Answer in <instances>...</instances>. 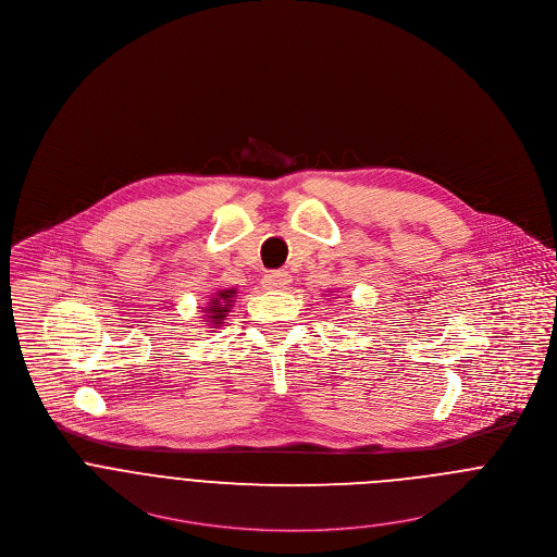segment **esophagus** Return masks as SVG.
I'll use <instances>...</instances> for the list:
<instances>
[{"mask_svg":"<svg viewBox=\"0 0 557 557\" xmlns=\"http://www.w3.org/2000/svg\"><path fill=\"white\" fill-rule=\"evenodd\" d=\"M289 283H292V276L285 270H272L263 276V285L268 289H285Z\"/></svg>","mask_w":557,"mask_h":557,"instance_id":"esophagus-1","label":"esophagus"}]
</instances>
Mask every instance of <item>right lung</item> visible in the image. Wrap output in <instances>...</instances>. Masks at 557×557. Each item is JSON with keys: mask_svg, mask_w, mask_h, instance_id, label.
<instances>
[{"mask_svg": "<svg viewBox=\"0 0 557 557\" xmlns=\"http://www.w3.org/2000/svg\"><path fill=\"white\" fill-rule=\"evenodd\" d=\"M236 294H238L236 289H221V292H216V294L210 298L208 306H203V319H208L210 325L219 327V325L223 323V319L227 317L232 304L236 300Z\"/></svg>", "mask_w": 557, "mask_h": 557, "instance_id": "1", "label": "right lung"}]
</instances>
